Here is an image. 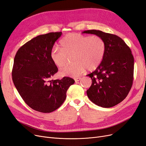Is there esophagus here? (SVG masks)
I'll return each instance as SVG.
<instances>
[{"mask_svg":"<svg viewBox=\"0 0 146 146\" xmlns=\"http://www.w3.org/2000/svg\"><path fill=\"white\" fill-rule=\"evenodd\" d=\"M82 79L81 78H74V80L75 82H78L79 80H80Z\"/></svg>","mask_w":146,"mask_h":146,"instance_id":"obj_1","label":"esophagus"}]
</instances>
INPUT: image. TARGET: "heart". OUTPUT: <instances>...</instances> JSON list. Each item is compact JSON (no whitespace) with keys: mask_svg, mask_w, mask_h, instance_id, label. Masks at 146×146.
I'll return each instance as SVG.
<instances>
[{"mask_svg":"<svg viewBox=\"0 0 146 146\" xmlns=\"http://www.w3.org/2000/svg\"><path fill=\"white\" fill-rule=\"evenodd\" d=\"M60 46H54L50 59L58 68L65 66L72 56L73 64L60 72L61 76L77 77L88 70L96 69L102 62L106 53V43L99 36H85L77 33L66 35Z\"/></svg>","mask_w":146,"mask_h":146,"instance_id":"heart-1","label":"heart"}]
</instances>
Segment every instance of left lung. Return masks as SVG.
Here are the masks:
<instances>
[{
  "mask_svg": "<svg viewBox=\"0 0 146 146\" xmlns=\"http://www.w3.org/2000/svg\"><path fill=\"white\" fill-rule=\"evenodd\" d=\"M82 33L101 37L106 43V53L101 64L87 74L92 85L86 91L92 103L104 108L120 103L128 96L134 78V60L129 47L119 36L102 31L86 30Z\"/></svg>",
  "mask_w": 146,
  "mask_h": 146,
  "instance_id": "1",
  "label": "left lung"
}]
</instances>
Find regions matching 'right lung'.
Instances as JSON below:
<instances>
[{"label": "right lung", "instance_id": "right-lung-1", "mask_svg": "<svg viewBox=\"0 0 146 146\" xmlns=\"http://www.w3.org/2000/svg\"><path fill=\"white\" fill-rule=\"evenodd\" d=\"M62 32L37 36L23 45L15 56L12 80L24 102L31 109L50 113L61 106L74 80L68 77L50 80L58 72L50 51Z\"/></svg>", "mask_w": 146, "mask_h": 146}]
</instances>
